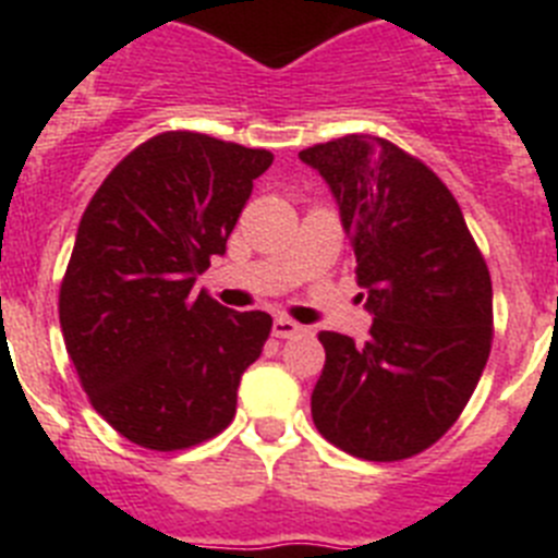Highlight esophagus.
Here are the masks:
<instances>
[{"label": "esophagus", "instance_id": "esophagus-1", "mask_svg": "<svg viewBox=\"0 0 558 558\" xmlns=\"http://www.w3.org/2000/svg\"><path fill=\"white\" fill-rule=\"evenodd\" d=\"M270 332H274V338H293V335L304 332V327H302V324L290 322V318H276L274 329H270Z\"/></svg>", "mask_w": 558, "mask_h": 558}]
</instances>
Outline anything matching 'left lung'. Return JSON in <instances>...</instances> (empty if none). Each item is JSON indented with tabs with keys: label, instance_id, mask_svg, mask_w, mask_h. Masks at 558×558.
Returning a JSON list of instances; mask_svg holds the SVG:
<instances>
[{
	"label": "left lung",
	"instance_id": "8db88e82",
	"mask_svg": "<svg viewBox=\"0 0 558 558\" xmlns=\"http://www.w3.org/2000/svg\"><path fill=\"white\" fill-rule=\"evenodd\" d=\"M299 159L322 172L374 315L368 340L322 332L313 422L366 461H402L445 436L492 349V279L445 181L388 140L349 133Z\"/></svg>",
	"mask_w": 558,
	"mask_h": 558
}]
</instances>
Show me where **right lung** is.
Returning <instances> with one entry per match:
<instances>
[{
	"label": "right lung",
	"mask_w": 558,
	"mask_h": 558,
	"mask_svg": "<svg viewBox=\"0 0 558 558\" xmlns=\"http://www.w3.org/2000/svg\"><path fill=\"white\" fill-rule=\"evenodd\" d=\"M268 150L167 131L108 172L77 226L61 282V332L95 411L147 450L218 436L263 354L268 313H234L201 290L226 254Z\"/></svg>",
	"instance_id": "obj_1"
}]
</instances>
